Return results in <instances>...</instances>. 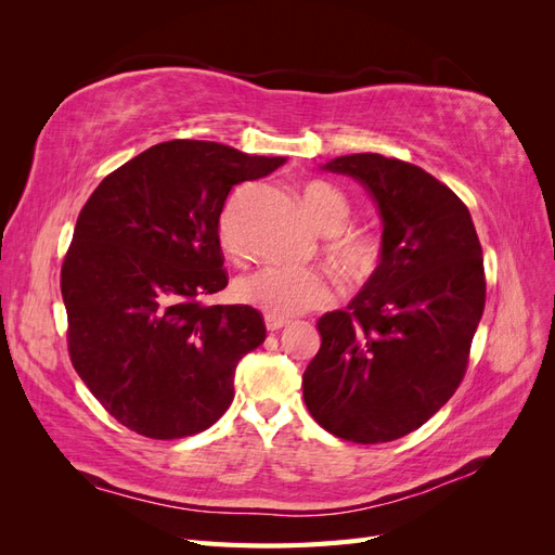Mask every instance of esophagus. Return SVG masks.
<instances>
[{
	"instance_id": "obj_1",
	"label": "esophagus",
	"mask_w": 555,
	"mask_h": 555,
	"mask_svg": "<svg viewBox=\"0 0 555 555\" xmlns=\"http://www.w3.org/2000/svg\"><path fill=\"white\" fill-rule=\"evenodd\" d=\"M263 322H266V328H268V331L275 333V331H280V328L287 326V324H289V319H280V317L266 314V317H263Z\"/></svg>"
}]
</instances>
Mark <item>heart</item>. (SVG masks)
Listing matches in <instances>:
<instances>
[{"label":"heart","mask_w":555,"mask_h":555,"mask_svg":"<svg viewBox=\"0 0 555 555\" xmlns=\"http://www.w3.org/2000/svg\"><path fill=\"white\" fill-rule=\"evenodd\" d=\"M300 204L310 220L326 233L340 231L347 222L349 201L328 182H308L300 192ZM220 243L227 255H238L233 206L220 217ZM328 255L345 275L365 278L375 271L379 261V241L365 231H345L331 241ZM233 294L243 306L257 308L271 317L289 319L328 306L335 298V287L326 273L310 271V268H261L257 273L241 278Z\"/></svg>","instance_id":"heart-1"}]
</instances>
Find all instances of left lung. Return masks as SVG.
Instances as JSON below:
<instances>
[{"label": "left lung", "mask_w": 555, "mask_h": 555, "mask_svg": "<svg viewBox=\"0 0 555 555\" xmlns=\"http://www.w3.org/2000/svg\"><path fill=\"white\" fill-rule=\"evenodd\" d=\"M324 169L373 194L384 231L361 294L317 322L322 347L304 398L335 438L391 442L424 426L465 377L486 304L481 245L463 201L410 162L361 153Z\"/></svg>", "instance_id": "8db88e82"}]
</instances>
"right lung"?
<instances>
[{"label":"right lung","mask_w":555,"mask_h":555,"mask_svg":"<svg viewBox=\"0 0 555 555\" xmlns=\"http://www.w3.org/2000/svg\"><path fill=\"white\" fill-rule=\"evenodd\" d=\"M282 157L166 141L108 173L82 206L62 261L66 347L102 408L150 440L210 428L233 375L266 340L259 310L210 306L227 287L220 215L233 184Z\"/></svg>","instance_id":"right-lung-1"}]
</instances>
